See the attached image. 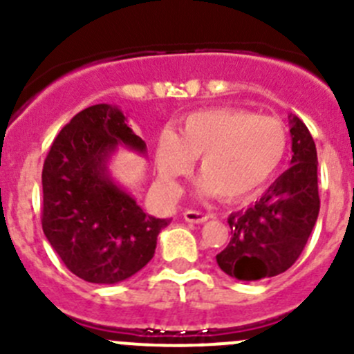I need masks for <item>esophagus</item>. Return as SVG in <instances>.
<instances>
[{"mask_svg": "<svg viewBox=\"0 0 354 354\" xmlns=\"http://www.w3.org/2000/svg\"><path fill=\"white\" fill-rule=\"evenodd\" d=\"M183 217H185V221H187V223L202 224V223H205V221L209 219L210 216H209V214L200 212V210H185Z\"/></svg>", "mask_w": 354, "mask_h": 354, "instance_id": "1", "label": "esophagus"}]
</instances>
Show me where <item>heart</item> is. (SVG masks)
Segmentation results:
<instances>
[{"instance_id": "b5f03b06", "label": "heart", "mask_w": 354, "mask_h": 354, "mask_svg": "<svg viewBox=\"0 0 354 354\" xmlns=\"http://www.w3.org/2000/svg\"><path fill=\"white\" fill-rule=\"evenodd\" d=\"M288 131L279 120L236 108L205 109L167 130L157 144V167L167 185L188 176L200 157L202 188L223 200L252 195L279 169Z\"/></svg>"}]
</instances>
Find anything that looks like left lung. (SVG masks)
Masks as SVG:
<instances>
[{"instance_id": "8db88e82", "label": "left lung", "mask_w": 354, "mask_h": 354, "mask_svg": "<svg viewBox=\"0 0 354 354\" xmlns=\"http://www.w3.org/2000/svg\"><path fill=\"white\" fill-rule=\"evenodd\" d=\"M291 167L252 207L231 214V240L217 253L221 270L240 281L283 274L298 260L320 210L317 149L306 124L289 114Z\"/></svg>"}]
</instances>
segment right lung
<instances>
[{"label": "right lung", "mask_w": 354, "mask_h": 354, "mask_svg": "<svg viewBox=\"0 0 354 354\" xmlns=\"http://www.w3.org/2000/svg\"><path fill=\"white\" fill-rule=\"evenodd\" d=\"M118 144L145 152L116 106H91L63 127L42 167V231L66 269L87 283L137 274L171 221L145 214L111 180L106 164Z\"/></svg>", "instance_id": "add662e5"}]
</instances>
